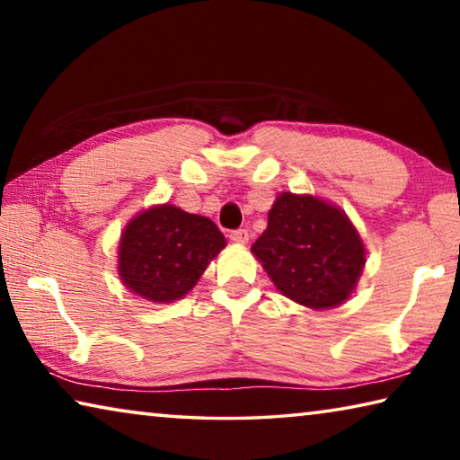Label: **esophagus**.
I'll return each instance as SVG.
<instances>
[{"mask_svg":"<svg viewBox=\"0 0 460 460\" xmlns=\"http://www.w3.org/2000/svg\"><path fill=\"white\" fill-rule=\"evenodd\" d=\"M229 239L235 241V243H247L249 241V231L247 229H235L229 233Z\"/></svg>","mask_w":460,"mask_h":460,"instance_id":"esophagus-1","label":"esophagus"}]
</instances>
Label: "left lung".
Segmentation results:
<instances>
[{
  "label": "left lung",
  "instance_id": "obj_1",
  "mask_svg": "<svg viewBox=\"0 0 460 460\" xmlns=\"http://www.w3.org/2000/svg\"><path fill=\"white\" fill-rule=\"evenodd\" d=\"M252 252L286 298L314 310L342 305L365 266L355 225L313 194H279Z\"/></svg>",
  "mask_w": 460,
  "mask_h": 460
}]
</instances>
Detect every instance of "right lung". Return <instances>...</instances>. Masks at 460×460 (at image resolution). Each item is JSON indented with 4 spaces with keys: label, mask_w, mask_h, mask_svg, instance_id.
Returning <instances> with one entry per match:
<instances>
[{
    "label": "right lung",
    "mask_w": 460,
    "mask_h": 460,
    "mask_svg": "<svg viewBox=\"0 0 460 460\" xmlns=\"http://www.w3.org/2000/svg\"><path fill=\"white\" fill-rule=\"evenodd\" d=\"M223 247V233L211 219L155 205L121 233L119 278L128 290L155 305L181 300Z\"/></svg>",
    "instance_id": "1"
}]
</instances>
